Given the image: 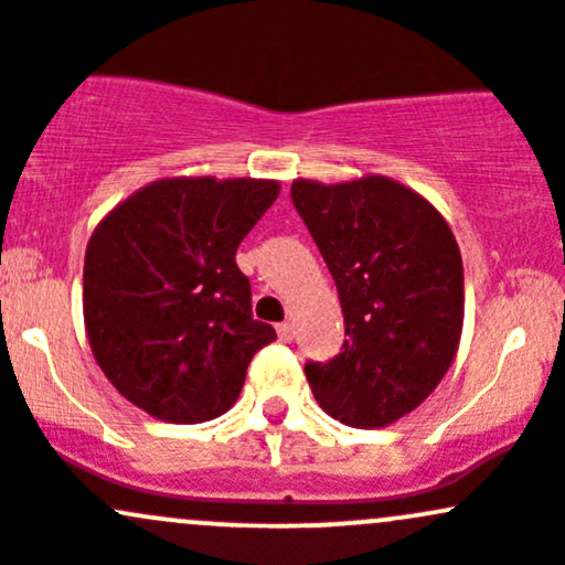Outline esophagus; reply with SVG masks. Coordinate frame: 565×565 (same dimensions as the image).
<instances>
[{
	"label": "esophagus",
	"mask_w": 565,
	"mask_h": 565,
	"mask_svg": "<svg viewBox=\"0 0 565 565\" xmlns=\"http://www.w3.org/2000/svg\"><path fill=\"white\" fill-rule=\"evenodd\" d=\"M277 334H280L282 342H290V340H294V323H290V321L280 323V326H277Z\"/></svg>",
	"instance_id": "esophagus-1"
}]
</instances>
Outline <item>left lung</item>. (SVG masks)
<instances>
[{
  "mask_svg": "<svg viewBox=\"0 0 565 565\" xmlns=\"http://www.w3.org/2000/svg\"><path fill=\"white\" fill-rule=\"evenodd\" d=\"M334 277L345 345L307 362L318 405L356 429L388 427L435 392L457 356L462 255L444 214L388 177L290 184Z\"/></svg>",
  "mask_w": 565,
  "mask_h": 565,
  "instance_id": "left-lung-1",
  "label": "left lung"
}]
</instances>
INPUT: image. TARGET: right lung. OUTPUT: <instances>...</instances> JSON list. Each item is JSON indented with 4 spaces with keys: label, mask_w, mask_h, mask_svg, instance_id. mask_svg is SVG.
Wrapping results in <instances>:
<instances>
[{
    "label": "right lung",
    "mask_w": 565,
    "mask_h": 565,
    "mask_svg": "<svg viewBox=\"0 0 565 565\" xmlns=\"http://www.w3.org/2000/svg\"><path fill=\"white\" fill-rule=\"evenodd\" d=\"M280 195L275 179H157L86 244L84 323L116 392L171 424L223 416L275 329L253 318L236 249Z\"/></svg>",
    "instance_id": "1"
}]
</instances>
